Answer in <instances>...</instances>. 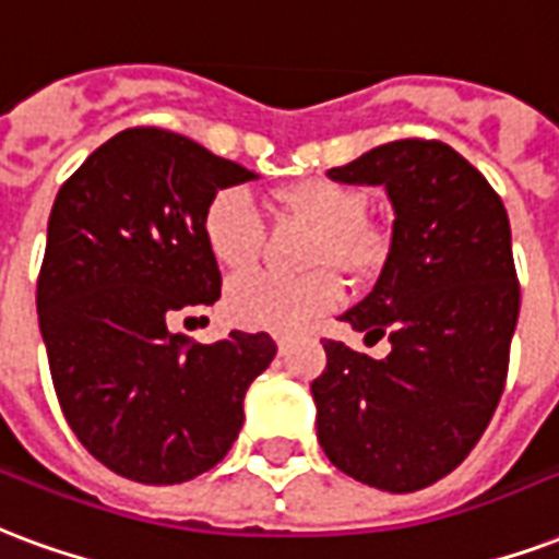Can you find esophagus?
Wrapping results in <instances>:
<instances>
[{"label": "esophagus", "mask_w": 559, "mask_h": 559, "mask_svg": "<svg viewBox=\"0 0 559 559\" xmlns=\"http://www.w3.org/2000/svg\"><path fill=\"white\" fill-rule=\"evenodd\" d=\"M275 343H278V353H287V346H290V337L278 334V337H275Z\"/></svg>", "instance_id": "34e87169"}]
</instances>
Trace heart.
<instances>
[{
    "instance_id": "b5f03b06",
    "label": "heart",
    "mask_w": 559,
    "mask_h": 559,
    "mask_svg": "<svg viewBox=\"0 0 559 559\" xmlns=\"http://www.w3.org/2000/svg\"><path fill=\"white\" fill-rule=\"evenodd\" d=\"M272 201L281 213L313 227L299 278L248 272L227 284L225 311L242 329L296 332L301 325L334 311L343 301V281H367L379 275L391 254V239L367 216L370 198L364 189L332 177H308L278 186ZM201 234L210 258L227 272L254 266L263 248V218L242 189H222L210 198Z\"/></svg>"
}]
</instances>
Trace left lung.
<instances>
[{"mask_svg":"<svg viewBox=\"0 0 559 559\" xmlns=\"http://www.w3.org/2000/svg\"><path fill=\"white\" fill-rule=\"evenodd\" d=\"M384 186L394 237L382 275L343 313L388 337L382 361L322 341L311 382L317 438L334 468L384 491H417L462 465L500 403L522 287L510 218L477 168L436 139H400L329 171Z\"/></svg>","mask_w":559,"mask_h":559,"instance_id":"obj_1","label":"left lung"}]
</instances>
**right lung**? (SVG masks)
<instances>
[{
  "mask_svg": "<svg viewBox=\"0 0 559 559\" xmlns=\"http://www.w3.org/2000/svg\"><path fill=\"white\" fill-rule=\"evenodd\" d=\"M251 177L186 135L132 127L56 195L37 322L70 429L121 477L175 486L222 462L248 384L278 353L266 332L204 346L168 329L222 296L201 216L218 189Z\"/></svg>",
  "mask_w": 559,
  "mask_h": 559,
  "instance_id": "add662e5",
  "label": "right lung"
}]
</instances>
